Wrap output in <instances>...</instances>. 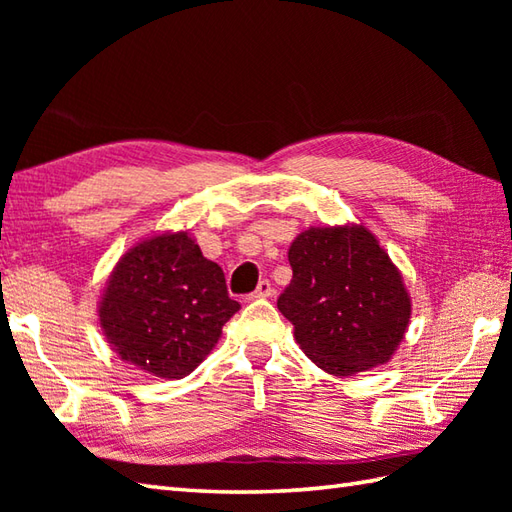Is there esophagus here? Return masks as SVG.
<instances>
[{"label": "esophagus", "instance_id": "34e87169", "mask_svg": "<svg viewBox=\"0 0 512 512\" xmlns=\"http://www.w3.org/2000/svg\"><path fill=\"white\" fill-rule=\"evenodd\" d=\"M270 295H273V284H270L268 279H262V281H259V284H257L255 292H250L248 299H268Z\"/></svg>", "mask_w": 512, "mask_h": 512}]
</instances>
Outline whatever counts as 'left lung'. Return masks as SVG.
I'll return each instance as SVG.
<instances>
[{"label": "left lung", "instance_id": "8db88e82", "mask_svg": "<svg viewBox=\"0 0 512 512\" xmlns=\"http://www.w3.org/2000/svg\"><path fill=\"white\" fill-rule=\"evenodd\" d=\"M288 262L292 279L277 308L312 363L352 376L389 361L411 303L398 268L365 226L310 228L292 242Z\"/></svg>", "mask_w": 512, "mask_h": 512}]
</instances>
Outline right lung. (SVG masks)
Masks as SVG:
<instances>
[{"mask_svg": "<svg viewBox=\"0 0 512 512\" xmlns=\"http://www.w3.org/2000/svg\"><path fill=\"white\" fill-rule=\"evenodd\" d=\"M239 310L222 268L187 233L151 237L118 262L101 301L107 343L160 378H182L213 350Z\"/></svg>", "mask_w": 512, "mask_h": 512, "instance_id": "obj_1", "label": "right lung"}]
</instances>
